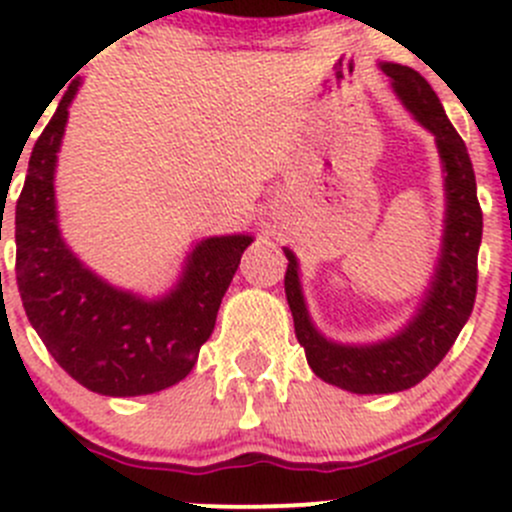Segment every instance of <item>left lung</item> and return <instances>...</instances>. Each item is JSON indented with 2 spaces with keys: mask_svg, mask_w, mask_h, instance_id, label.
<instances>
[{
  "mask_svg": "<svg viewBox=\"0 0 512 512\" xmlns=\"http://www.w3.org/2000/svg\"><path fill=\"white\" fill-rule=\"evenodd\" d=\"M381 71L391 79V89L406 111L433 133L443 165L441 252L433 277L423 292L414 317L394 337L371 344H342L327 339L309 317L299 282V262L289 247L285 292L294 319V334L304 347L309 366L327 384L352 394H396L426 379L468 322L476 302L478 247L483 235V213L478 205L476 173L468 148L448 121L441 101L428 81L409 66L381 61Z\"/></svg>",
  "mask_w": 512,
  "mask_h": 512,
  "instance_id": "left-lung-1",
  "label": "left lung"
}]
</instances>
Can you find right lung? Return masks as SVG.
I'll return each mask as SVG.
<instances>
[{
  "label": "right lung",
  "mask_w": 512,
  "mask_h": 512,
  "mask_svg": "<svg viewBox=\"0 0 512 512\" xmlns=\"http://www.w3.org/2000/svg\"><path fill=\"white\" fill-rule=\"evenodd\" d=\"M76 91L79 81L36 138L17 200L19 294L36 334L71 379L103 396L156 394L195 366L252 235L200 240L185 257L180 280L158 299L91 272L61 237L54 195L56 153Z\"/></svg>",
  "instance_id": "right-lung-1"
}]
</instances>
